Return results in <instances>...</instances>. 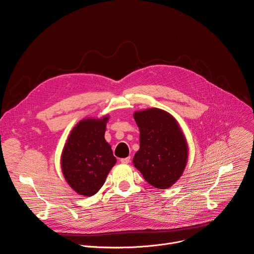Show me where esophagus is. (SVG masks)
<instances>
[{"instance_id":"esophagus-1","label":"esophagus","mask_w":254,"mask_h":254,"mask_svg":"<svg viewBox=\"0 0 254 254\" xmlns=\"http://www.w3.org/2000/svg\"><path fill=\"white\" fill-rule=\"evenodd\" d=\"M130 160H131V158H130V157H126V158H122V159H120L121 163H123V164H127V163H129V162H130Z\"/></svg>"}]
</instances>
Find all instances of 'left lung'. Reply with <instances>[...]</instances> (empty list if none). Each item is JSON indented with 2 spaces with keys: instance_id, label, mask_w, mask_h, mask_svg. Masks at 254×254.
I'll use <instances>...</instances> for the list:
<instances>
[{
  "instance_id": "obj_1",
  "label": "left lung",
  "mask_w": 254,
  "mask_h": 254,
  "mask_svg": "<svg viewBox=\"0 0 254 254\" xmlns=\"http://www.w3.org/2000/svg\"><path fill=\"white\" fill-rule=\"evenodd\" d=\"M134 119L140 130V149L134 156V166L152 186L170 187L181 176L188 157L187 143L178 123L157 108L135 112Z\"/></svg>"
}]
</instances>
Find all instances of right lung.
Instances as JSON below:
<instances>
[{
    "mask_svg": "<svg viewBox=\"0 0 254 254\" xmlns=\"http://www.w3.org/2000/svg\"><path fill=\"white\" fill-rule=\"evenodd\" d=\"M108 117L85 119L72 130L61 158L63 174L79 194L92 196L103 186L116 163L104 135Z\"/></svg>",
    "mask_w": 254,
    "mask_h": 254,
    "instance_id": "right-lung-1",
    "label": "right lung"
}]
</instances>
